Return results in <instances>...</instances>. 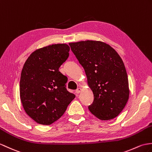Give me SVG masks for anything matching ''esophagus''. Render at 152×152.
Returning a JSON list of instances; mask_svg holds the SVG:
<instances>
[{
    "instance_id": "esophagus-1",
    "label": "esophagus",
    "mask_w": 152,
    "mask_h": 152,
    "mask_svg": "<svg viewBox=\"0 0 152 152\" xmlns=\"http://www.w3.org/2000/svg\"><path fill=\"white\" fill-rule=\"evenodd\" d=\"M81 91H82V89H81L80 87H79V88H77V89H76V93H77V94H79Z\"/></svg>"
}]
</instances>
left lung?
Listing matches in <instances>:
<instances>
[{
    "instance_id": "obj_1",
    "label": "left lung",
    "mask_w": 152,
    "mask_h": 152,
    "mask_svg": "<svg viewBox=\"0 0 152 152\" xmlns=\"http://www.w3.org/2000/svg\"><path fill=\"white\" fill-rule=\"evenodd\" d=\"M71 50L83 67L88 86L94 94L89 106L102 121L117 116L129 99L128 75L122 59L110 45L99 41L70 43Z\"/></svg>"
}]
</instances>
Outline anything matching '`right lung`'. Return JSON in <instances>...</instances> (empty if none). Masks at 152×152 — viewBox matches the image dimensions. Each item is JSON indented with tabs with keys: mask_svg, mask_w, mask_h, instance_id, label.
<instances>
[{
	"mask_svg": "<svg viewBox=\"0 0 152 152\" xmlns=\"http://www.w3.org/2000/svg\"><path fill=\"white\" fill-rule=\"evenodd\" d=\"M69 50L66 44L50 45L33 52L24 63L20 80L21 103L38 124L50 125L58 121L76 97L66 90L67 77L59 71Z\"/></svg>",
	"mask_w": 152,
	"mask_h": 152,
	"instance_id": "add662e5",
	"label": "right lung"
}]
</instances>
